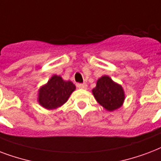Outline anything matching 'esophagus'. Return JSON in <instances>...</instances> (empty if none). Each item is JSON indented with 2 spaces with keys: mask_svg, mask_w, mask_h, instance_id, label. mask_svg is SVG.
<instances>
[{
  "mask_svg": "<svg viewBox=\"0 0 161 161\" xmlns=\"http://www.w3.org/2000/svg\"><path fill=\"white\" fill-rule=\"evenodd\" d=\"M78 87L79 88V89H87V87H88V85H87L86 83H78Z\"/></svg>",
  "mask_w": 161,
  "mask_h": 161,
  "instance_id": "34e87169",
  "label": "esophagus"
}]
</instances>
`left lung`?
<instances>
[{
    "label": "left lung",
    "mask_w": 161,
    "mask_h": 161,
    "mask_svg": "<svg viewBox=\"0 0 161 161\" xmlns=\"http://www.w3.org/2000/svg\"><path fill=\"white\" fill-rule=\"evenodd\" d=\"M93 94L98 103L107 110L121 107L124 101V91L121 85L114 83L108 76H103L97 81Z\"/></svg>",
    "instance_id": "left-lung-1"
}]
</instances>
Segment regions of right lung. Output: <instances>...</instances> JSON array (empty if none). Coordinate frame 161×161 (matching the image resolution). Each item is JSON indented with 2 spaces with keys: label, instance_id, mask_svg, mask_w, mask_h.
<instances>
[{
  "label": "right lung",
  "instance_id": "obj_1",
  "mask_svg": "<svg viewBox=\"0 0 161 161\" xmlns=\"http://www.w3.org/2000/svg\"><path fill=\"white\" fill-rule=\"evenodd\" d=\"M75 89L71 81H64L60 76L54 75L47 84L40 88L39 102L46 109H56L67 102Z\"/></svg>",
  "mask_w": 161,
  "mask_h": 161
}]
</instances>
